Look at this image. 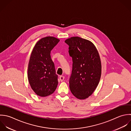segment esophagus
Listing matches in <instances>:
<instances>
[{
	"instance_id": "34e87169",
	"label": "esophagus",
	"mask_w": 131,
	"mask_h": 131,
	"mask_svg": "<svg viewBox=\"0 0 131 131\" xmlns=\"http://www.w3.org/2000/svg\"><path fill=\"white\" fill-rule=\"evenodd\" d=\"M59 78H60V81H61V82L63 81H64V76H62V75L60 76Z\"/></svg>"
}]
</instances>
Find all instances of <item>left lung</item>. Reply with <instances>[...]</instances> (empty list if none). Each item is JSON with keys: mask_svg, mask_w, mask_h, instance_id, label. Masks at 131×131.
I'll return each instance as SVG.
<instances>
[{"mask_svg": "<svg viewBox=\"0 0 131 131\" xmlns=\"http://www.w3.org/2000/svg\"><path fill=\"white\" fill-rule=\"evenodd\" d=\"M65 42L69 45L73 62L70 91L77 99L85 100L91 95L100 81L102 64L99 53L92 42L81 37H72Z\"/></svg>", "mask_w": 131, "mask_h": 131, "instance_id": "8db88e82", "label": "left lung"}]
</instances>
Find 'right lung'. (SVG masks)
I'll return each mask as SVG.
<instances>
[{"label": "right lung", "mask_w": 131, "mask_h": 131, "mask_svg": "<svg viewBox=\"0 0 131 131\" xmlns=\"http://www.w3.org/2000/svg\"><path fill=\"white\" fill-rule=\"evenodd\" d=\"M59 41L54 37L43 38L36 43L30 54L27 78L32 90L41 97L52 94L58 86V75L50 52Z\"/></svg>", "instance_id": "add662e5"}]
</instances>
